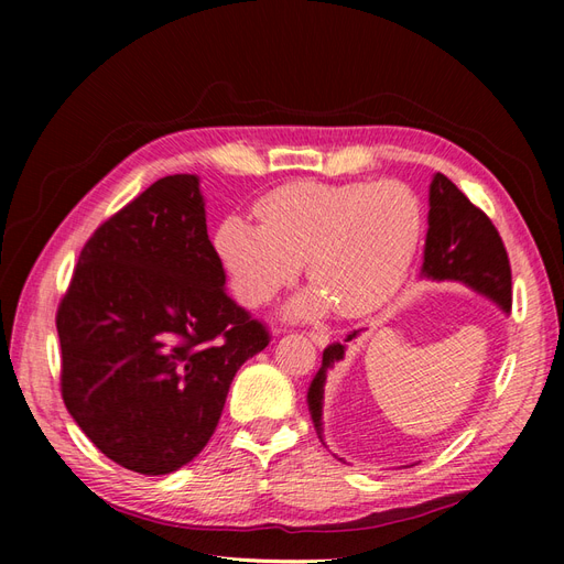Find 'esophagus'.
Returning <instances> with one entry per match:
<instances>
[{
    "mask_svg": "<svg viewBox=\"0 0 564 564\" xmlns=\"http://www.w3.org/2000/svg\"><path fill=\"white\" fill-rule=\"evenodd\" d=\"M308 336H311V340L313 344L317 346V348H324L329 344V334L327 332H319V329H313V332H308Z\"/></svg>",
    "mask_w": 564,
    "mask_h": 564,
    "instance_id": "1",
    "label": "esophagus"
}]
</instances>
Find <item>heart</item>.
<instances>
[{"label":"heart","instance_id":"b5f03b06","mask_svg":"<svg viewBox=\"0 0 564 564\" xmlns=\"http://www.w3.org/2000/svg\"><path fill=\"white\" fill-rule=\"evenodd\" d=\"M261 224L228 216L216 251L237 301L259 308L294 284L305 261L308 294L292 315L336 308L360 317L395 296L409 278L423 235L421 202L400 181H294L256 204Z\"/></svg>","mask_w":564,"mask_h":564}]
</instances>
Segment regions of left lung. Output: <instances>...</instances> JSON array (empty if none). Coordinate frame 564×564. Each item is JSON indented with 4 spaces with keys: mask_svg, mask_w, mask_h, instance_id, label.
<instances>
[{
    "mask_svg": "<svg viewBox=\"0 0 564 564\" xmlns=\"http://www.w3.org/2000/svg\"><path fill=\"white\" fill-rule=\"evenodd\" d=\"M429 235H425L421 275L437 282H460L473 292L491 299L503 313H510V261L499 230L489 216L458 191L445 176L435 174L431 181ZM357 332L348 334L352 340ZM346 346L332 344L322 352V367L308 388V409L315 431L322 440V404L327 371L344 360Z\"/></svg>",
    "mask_w": 564,
    "mask_h": 564,
    "instance_id": "8db88e82",
    "label": "left lung"
}]
</instances>
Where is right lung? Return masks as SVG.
I'll list each match as a JSON object with an SVG mask.
<instances>
[{
  "instance_id": "1",
  "label": "right lung",
  "mask_w": 564,
  "mask_h": 564,
  "mask_svg": "<svg viewBox=\"0 0 564 564\" xmlns=\"http://www.w3.org/2000/svg\"><path fill=\"white\" fill-rule=\"evenodd\" d=\"M56 329L67 412L141 475L174 473L207 447L237 369L270 340L226 294L195 174L155 181L98 226Z\"/></svg>"
}]
</instances>
